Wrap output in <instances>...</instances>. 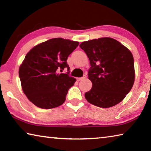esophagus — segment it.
Here are the masks:
<instances>
[{
	"instance_id": "esophagus-1",
	"label": "esophagus",
	"mask_w": 151,
	"mask_h": 151,
	"mask_svg": "<svg viewBox=\"0 0 151 151\" xmlns=\"http://www.w3.org/2000/svg\"><path fill=\"white\" fill-rule=\"evenodd\" d=\"M86 78V76L85 75V76H83V77H80V78H76V80H77L78 81H82V80H83L84 78Z\"/></svg>"
}]
</instances>
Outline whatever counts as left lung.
<instances>
[{"instance_id": "8db88e82", "label": "left lung", "mask_w": 151, "mask_h": 151, "mask_svg": "<svg viewBox=\"0 0 151 151\" xmlns=\"http://www.w3.org/2000/svg\"><path fill=\"white\" fill-rule=\"evenodd\" d=\"M90 60L88 79L93 86L85 94L89 103L102 108L121 102L133 86L134 58L121 42L105 37L80 45Z\"/></svg>"}]
</instances>
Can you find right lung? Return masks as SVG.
<instances>
[{"mask_svg": "<svg viewBox=\"0 0 151 151\" xmlns=\"http://www.w3.org/2000/svg\"><path fill=\"white\" fill-rule=\"evenodd\" d=\"M79 42L55 38L40 43L27 53L19 68L22 90L29 101L45 109L55 108L66 100L76 79L69 76L68 57ZM65 68L66 73H60Z\"/></svg>", "mask_w": 151, "mask_h": 151, "instance_id": "1", "label": "right lung"}]
</instances>
